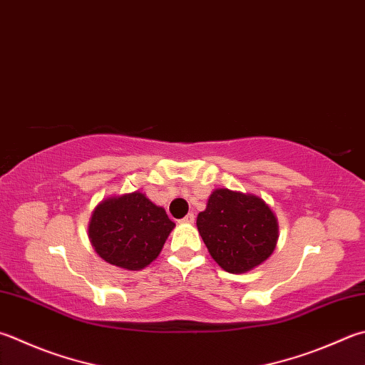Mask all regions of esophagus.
I'll return each mask as SVG.
<instances>
[{"mask_svg": "<svg viewBox=\"0 0 365 365\" xmlns=\"http://www.w3.org/2000/svg\"><path fill=\"white\" fill-rule=\"evenodd\" d=\"M194 221H195V216L192 215V212H189L187 216H185L184 219H181L182 224H194Z\"/></svg>", "mask_w": 365, "mask_h": 365, "instance_id": "obj_1", "label": "esophagus"}]
</instances>
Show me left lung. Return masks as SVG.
Segmentation results:
<instances>
[{
  "mask_svg": "<svg viewBox=\"0 0 365 365\" xmlns=\"http://www.w3.org/2000/svg\"><path fill=\"white\" fill-rule=\"evenodd\" d=\"M197 229L215 262L229 273L264 264L278 243V219L264 198L230 189L211 192Z\"/></svg>",
  "mask_w": 365,
  "mask_h": 365,
  "instance_id": "8db88e82",
  "label": "left lung"
}]
</instances>
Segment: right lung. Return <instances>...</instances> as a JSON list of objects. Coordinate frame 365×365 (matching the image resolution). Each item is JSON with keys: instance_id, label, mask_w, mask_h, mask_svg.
<instances>
[{"instance_id": "right-lung-1", "label": "right lung", "mask_w": 365, "mask_h": 365, "mask_svg": "<svg viewBox=\"0 0 365 365\" xmlns=\"http://www.w3.org/2000/svg\"><path fill=\"white\" fill-rule=\"evenodd\" d=\"M175 222L140 190L101 200L88 221V240L105 262L141 270L159 257Z\"/></svg>"}]
</instances>
